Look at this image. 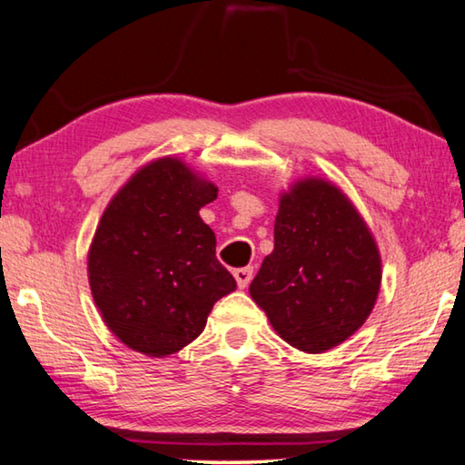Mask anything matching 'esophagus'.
Masks as SVG:
<instances>
[{
    "label": "esophagus",
    "mask_w": 465,
    "mask_h": 465,
    "mask_svg": "<svg viewBox=\"0 0 465 465\" xmlns=\"http://www.w3.org/2000/svg\"><path fill=\"white\" fill-rule=\"evenodd\" d=\"M232 276H234V280H237L239 288H247L251 278H253V268H239L232 272Z\"/></svg>",
    "instance_id": "1"
}]
</instances>
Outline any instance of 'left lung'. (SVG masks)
I'll return each instance as SVG.
<instances>
[{
	"mask_svg": "<svg viewBox=\"0 0 465 465\" xmlns=\"http://www.w3.org/2000/svg\"><path fill=\"white\" fill-rule=\"evenodd\" d=\"M381 257L364 220L336 185L299 181L280 200L273 251L249 286L273 330L302 352H325L367 322Z\"/></svg>",
	"mask_w": 465,
	"mask_h": 465,
	"instance_id": "obj_1",
	"label": "left lung"
}]
</instances>
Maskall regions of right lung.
<instances>
[{
	"label": "right lung",
	"instance_id": "right-lung-1",
	"mask_svg": "<svg viewBox=\"0 0 465 465\" xmlns=\"http://www.w3.org/2000/svg\"><path fill=\"white\" fill-rule=\"evenodd\" d=\"M218 189L177 158L150 163L104 210L88 280L106 327L146 356L179 352L203 331L214 302L237 288L200 218Z\"/></svg>",
	"mask_w": 465,
	"mask_h": 465
}]
</instances>
